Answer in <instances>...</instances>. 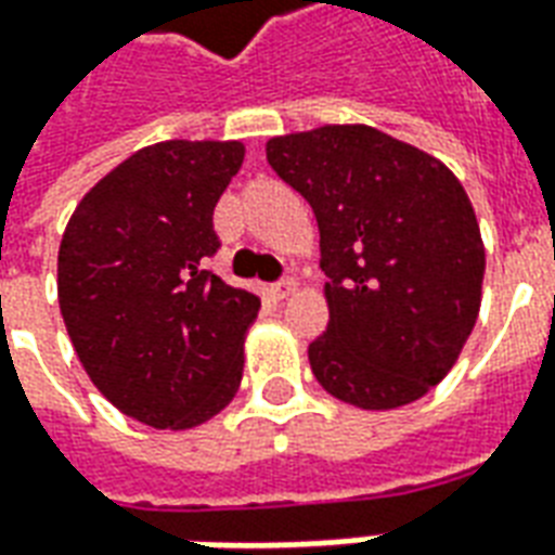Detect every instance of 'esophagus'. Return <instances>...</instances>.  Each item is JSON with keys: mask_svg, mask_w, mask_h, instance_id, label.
Listing matches in <instances>:
<instances>
[{"mask_svg": "<svg viewBox=\"0 0 555 555\" xmlns=\"http://www.w3.org/2000/svg\"><path fill=\"white\" fill-rule=\"evenodd\" d=\"M294 291H297V282H294V279H282V282H276V285L270 288V294L276 299H288Z\"/></svg>", "mask_w": 555, "mask_h": 555, "instance_id": "obj_1", "label": "esophagus"}]
</instances>
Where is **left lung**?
Here are the masks:
<instances>
[{"instance_id": "8db88e82", "label": "left lung", "mask_w": 555, "mask_h": 555, "mask_svg": "<svg viewBox=\"0 0 555 555\" xmlns=\"http://www.w3.org/2000/svg\"><path fill=\"white\" fill-rule=\"evenodd\" d=\"M267 162L306 196L330 276V326L311 371L344 403L385 412L444 379L482 302L486 246L444 164L371 126L267 141Z\"/></svg>"}]
</instances>
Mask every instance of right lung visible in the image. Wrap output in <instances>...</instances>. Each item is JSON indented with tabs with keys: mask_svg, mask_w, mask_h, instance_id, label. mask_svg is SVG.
<instances>
[{
	"mask_svg": "<svg viewBox=\"0 0 555 555\" xmlns=\"http://www.w3.org/2000/svg\"><path fill=\"white\" fill-rule=\"evenodd\" d=\"M241 141L143 146L90 188L59 249V302L81 367L122 414L191 429L232 403L256 294L205 270Z\"/></svg>",
	"mask_w": 555,
	"mask_h": 555,
	"instance_id": "obj_1",
	"label": "right lung"
}]
</instances>
